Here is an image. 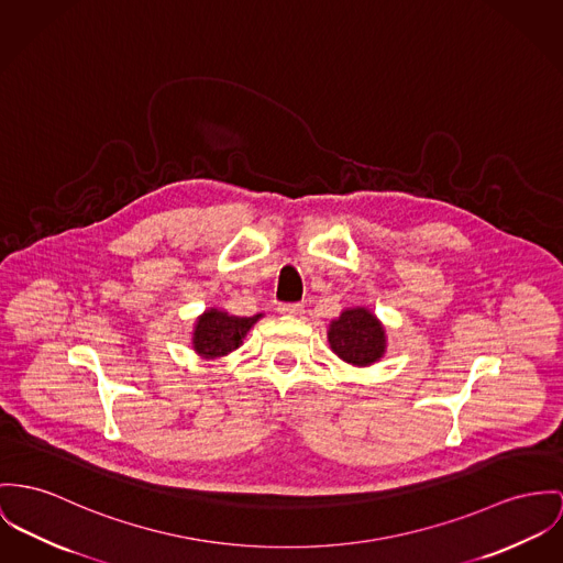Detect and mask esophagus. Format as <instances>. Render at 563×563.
<instances>
[{
    "mask_svg": "<svg viewBox=\"0 0 563 563\" xmlns=\"http://www.w3.org/2000/svg\"><path fill=\"white\" fill-rule=\"evenodd\" d=\"M278 312L287 317H300L303 312L302 303H280Z\"/></svg>",
    "mask_w": 563,
    "mask_h": 563,
    "instance_id": "34e87169",
    "label": "esophagus"
}]
</instances>
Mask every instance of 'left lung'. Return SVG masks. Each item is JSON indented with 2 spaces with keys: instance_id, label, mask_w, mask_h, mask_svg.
I'll return each mask as SVG.
<instances>
[{
  "instance_id": "left-lung-1",
  "label": "left lung",
  "mask_w": 563,
  "mask_h": 563,
  "mask_svg": "<svg viewBox=\"0 0 563 563\" xmlns=\"http://www.w3.org/2000/svg\"><path fill=\"white\" fill-rule=\"evenodd\" d=\"M328 345L351 366H371L388 351L386 325L366 306L345 308L328 325Z\"/></svg>"
}]
</instances>
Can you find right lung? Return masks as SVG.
<instances>
[{"label": "right lung", "instance_id": "1", "mask_svg": "<svg viewBox=\"0 0 563 563\" xmlns=\"http://www.w3.org/2000/svg\"><path fill=\"white\" fill-rule=\"evenodd\" d=\"M263 314L255 317H235L222 308H206L192 325L190 345L199 357L217 360L224 357L238 346H242L251 328L260 321Z\"/></svg>", "mask_w": 563, "mask_h": 563}]
</instances>
